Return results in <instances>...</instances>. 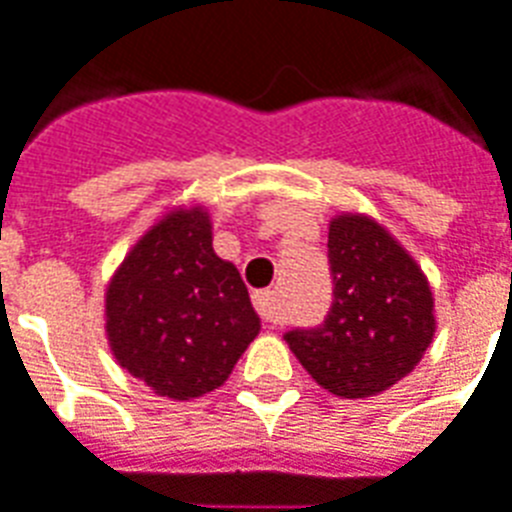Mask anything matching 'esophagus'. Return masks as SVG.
Segmentation results:
<instances>
[{
    "mask_svg": "<svg viewBox=\"0 0 512 512\" xmlns=\"http://www.w3.org/2000/svg\"><path fill=\"white\" fill-rule=\"evenodd\" d=\"M253 307H256V313L261 315V321L264 324H278L280 315H278V305H275V291L270 288H264V291H256L253 294Z\"/></svg>",
    "mask_w": 512,
    "mask_h": 512,
    "instance_id": "esophagus-1",
    "label": "esophagus"
}]
</instances>
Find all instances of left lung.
<instances>
[{
    "instance_id": "8db88e82",
    "label": "left lung",
    "mask_w": 512,
    "mask_h": 512,
    "mask_svg": "<svg viewBox=\"0 0 512 512\" xmlns=\"http://www.w3.org/2000/svg\"><path fill=\"white\" fill-rule=\"evenodd\" d=\"M332 307L324 324L283 334L318 386L372 397L416 367L434 334V302L416 261L367 215L329 224Z\"/></svg>"
}]
</instances>
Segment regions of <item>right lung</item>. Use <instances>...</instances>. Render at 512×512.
I'll use <instances>...</instances> for the list:
<instances>
[{"label":"right lung","mask_w":512,"mask_h":512,"mask_svg":"<svg viewBox=\"0 0 512 512\" xmlns=\"http://www.w3.org/2000/svg\"><path fill=\"white\" fill-rule=\"evenodd\" d=\"M107 340L129 375L169 399H194L232 375L259 334L240 272L213 251L202 207L145 234L107 286Z\"/></svg>","instance_id":"1"}]
</instances>
